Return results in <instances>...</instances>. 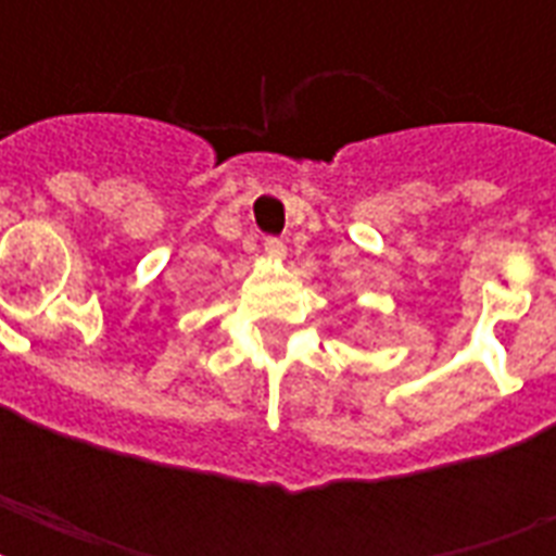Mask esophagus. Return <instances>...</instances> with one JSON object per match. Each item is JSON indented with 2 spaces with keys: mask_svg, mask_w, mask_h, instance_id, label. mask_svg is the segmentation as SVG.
Here are the masks:
<instances>
[{
  "mask_svg": "<svg viewBox=\"0 0 556 556\" xmlns=\"http://www.w3.org/2000/svg\"><path fill=\"white\" fill-rule=\"evenodd\" d=\"M265 253H268L270 260H282V256H286V242L277 239V236H268V239H265Z\"/></svg>",
  "mask_w": 556,
  "mask_h": 556,
  "instance_id": "1",
  "label": "esophagus"
}]
</instances>
